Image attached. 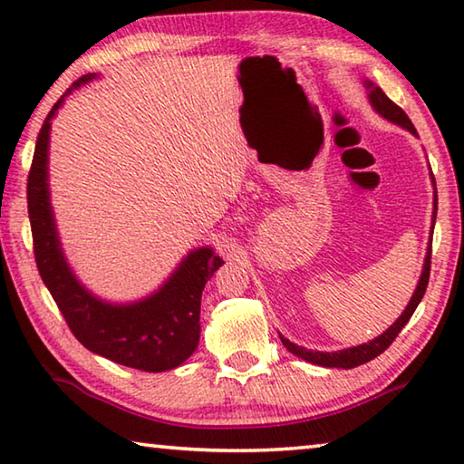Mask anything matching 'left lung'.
<instances>
[{
	"label": "left lung",
	"instance_id": "8db88e82",
	"mask_svg": "<svg viewBox=\"0 0 464 464\" xmlns=\"http://www.w3.org/2000/svg\"><path fill=\"white\" fill-rule=\"evenodd\" d=\"M363 86H366V92H368V102L372 104V109H374L378 115L382 119L391 121V123L399 125L407 129L409 133H413L417 138V131L411 123V119L405 115V111L401 109V106L394 104L389 96L382 92V88H378L374 82L370 80H363ZM430 179H431V185H434V214H431V224L436 222V211H438V191H436V179L434 174L430 172ZM431 232H434V226H431ZM430 263H431V245H428V253H425V259H423V269H421V276H420V282H417L415 292L411 295V300H409L407 308L401 313V316L394 321L389 329H386L382 335L374 337L368 343H362V345H355V347H347V349H339V352H313V349H306V347H300L292 343L290 339H285L284 335H279L282 339V343L285 345V349L294 355H298V358L306 360L310 363H316V366H323V368H355V366H362V363H366L370 360H374L381 355L386 347H389L394 337L399 335L401 329L409 323V318L413 316L417 304L421 302L423 294H425V287H428L430 282Z\"/></svg>",
	"mask_w": 464,
	"mask_h": 464
}]
</instances>
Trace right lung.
<instances>
[{
	"instance_id": "obj_1",
	"label": "right lung",
	"mask_w": 464,
	"mask_h": 464,
	"mask_svg": "<svg viewBox=\"0 0 464 464\" xmlns=\"http://www.w3.org/2000/svg\"><path fill=\"white\" fill-rule=\"evenodd\" d=\"M96 78V73H86L73 82L72 88H67V92L53 104L36 138L26 187L36 267L65 323L83 347L121 366L166 372L187 362L199 345L203 287L224 261L211 246H197L188 250L156 292L123 304L98 298L75 277L61 248L51 205V121L73 90Z\"/></svg>"
}]
</instances>
